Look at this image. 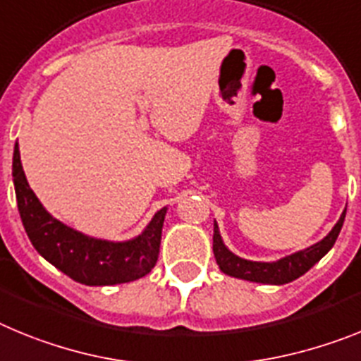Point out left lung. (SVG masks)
Segmentation results:
<instances>
[{"label":"left lung","instance_id":"obj_1","mask_svg":"<svg viewBox=\"0 0 361 361\" xmlns=\"http://www.w3.org/2000/svg\"><path fill=\"white\" fill-rule=\"evenodd\" d=\"M343 219H345V211L341 212L338 224L332 227V231L324 238V240L314 243V245H311L309 249L300 250V252H294V255L285 256V258L271 263L249 262V259H243L240 258V256L233 255V252L224 245L221 236H219L218 225L214 224L212 250H214L216 263L219 265L221 272H225V274L228 276H234V278H240V280L271 285L289 283V281L296 280V278H300L302 274H305L314 263H318L319 259L324 258L329 250L332 249V245H334V241H336L338 234H340L341 231Z\"/></svg>","mask_w":361,"mask_h":361}]
</instances>
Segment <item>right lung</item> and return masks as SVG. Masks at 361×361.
Segmentation results:
<instances>
[{
    "instance_id": "obj_1",
    "label": "right lung",
    "mask_w": 361,
    "mask_h": 361,
    "mask_svg": "<svg viewBox=\"0 0 361 361\" xmlns=\"http://www.w3.org/2000/svg\"><path fill=\"white\" fill-rule=\"evenodd\" d=\"M16 200L21 221L34 249L61 272L83 285H116L143 278L158 262L163 219L167 209L154 214L145 231L128 241L85 236L49 214L27 183L16 143L12 159Z\"/></svg>"
}]
</instances>
